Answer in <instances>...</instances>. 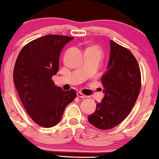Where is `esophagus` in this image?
I'll use <instances>...</instances> for the list:
<instances>
[{"mask_svg": "<svg viewBox=\"0 0 159 159\" xmlns=\"http://www.w3.org/2000/svg\"><path fill=\"white\" fill-rule=\"evenodd\" d=\"M77 96H78V97L82 98H87V96H85V95H84L83 93H81V92H78L77 93Z\"/></svg>", "mask_w": 159, "mask_h": 159, "instance_id": "1", "label": "esophagus"}]
</instances>
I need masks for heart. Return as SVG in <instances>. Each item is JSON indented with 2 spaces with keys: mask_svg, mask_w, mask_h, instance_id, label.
<instances>
[{
  "mask_svg": "<svg viewBox=\"0 0 159 159\" xmlns=\"http://www.w3.org/2000/svg\"><path fill=\"white\" fill-rule=\"evenodd\" d=\"M91 48V49H93V50L96 51V52H98V53H99V51H98V49L97 48H96V47H92V48Z\"/></svg>",
  "mask_w": 159,
  "mask_h": 159,
  "instance_id": "1",
  "label": "heart"
}]
</instances>
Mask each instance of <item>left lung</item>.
<instances>
[{"label":"left lung","mask_w":159,"mask_h":159,"mask_svg":"<svg viewBox=\"0 0 159 159\" xmlns=\"http://www.w3.org/2000/svg\"><path fill=\"white\" fill-rule=\"evenodd\" d=\"M105 96L88 121L99 129H112L123 121L135 104L141 86L139 66L129 49L110 40V57L102 77Z\"/></svg>","instance_id":"1"}]
</instances>
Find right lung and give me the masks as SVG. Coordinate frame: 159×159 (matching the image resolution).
Instances as JSON below:
<instances>
[{"label":"right lung","mask_w":159,"mask_h":159,"mask_svg":"<svg viewBox=\"0 0 159 159\" xmlns=\"http://www.w3.org/2000/svg\"><path fill=\"white\" fill-rule=\"evenodd\" d=\"M73 39L61 35L42 36L24 46L16 61V88L27 114L42 127L60 123L66 107L76 96L73 89L64 91L52 80L58 72L63 47Z\"/></svg>","instance_id":"right-lung-1"}]
</instances>
